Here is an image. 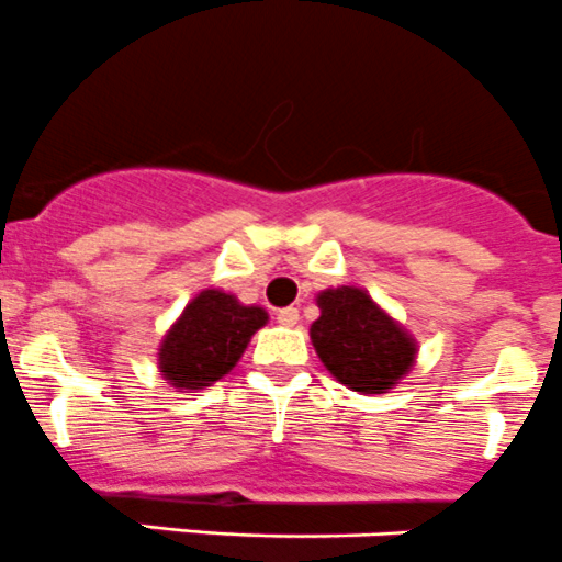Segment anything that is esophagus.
Masks as SVG:
<instances>
[{
    "mask_svg": "<svg viewBox=\"0 0 562 562\" xmlns=\"http://www.w3.org/2000/svg\"><path fill=\"white\" fill-rule=\"evenodd\" d=\"M277 321H280L282 326H296L299 324V310L296 307L277 310Z\"/></svg>",
    "mask_w": 562,
    "mask_h": 562,
    "instance_id": "34e87169",
    "label": "esophagus"
}]
</instances>
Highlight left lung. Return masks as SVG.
Here are the masks:
<instances>
[{"label":"left lung","instance_id":"8db88e82","mask_svg":"<svg viewBox=\"0 0 562 562\" xmlns=\"http://www.w3.org/2000/svg\"><path fill=\"white\" fill-rule=\"evenodd\" d=\"M318 307L321 318L310 326V337L326 370L348 390L375 395L412 368L414 342L364 291H324Z\"/></svg>","mask_w":562,"mask_h":562}]
</instances>
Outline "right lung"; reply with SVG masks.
<instances>
[{
  "label": "right lung",
  "instance_id": "obj_1",
  "mask_svg": "<svg viewBox=\"0 0 562 562\" xmlns=\"http://www.w3.org/2000/svg\"><path fill=\"white\" fill-rule=\"evenodd\" d=\"M263 324L260 307H244L231 293L203 291L167 331L159 351L161 373L187 390L214 384L233 370L249 337Z\"/></svg>",
  "mask_w": 562,
  "mask_h": 562
}]
</instances>
